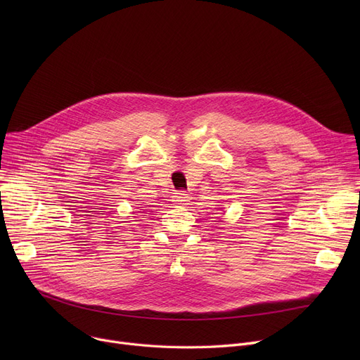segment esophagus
Returning <instances> with one entry per match:
<instances>
[{"label": "esophagus", "mask_w": 360, "mask_h": 360, "mask_svg": "<svg viewBox=\"0 0 360 360\" xmlns=\"http://www.w3.org/2000/svg\"><path fill=\"white\" fill-rule=\"evenodd\" d=\"M172 201H174V204H186L188 195H186L184 191H178V193L174 194Z\"/></svg>", "instance_id": "obj_1"}]
</instances>
